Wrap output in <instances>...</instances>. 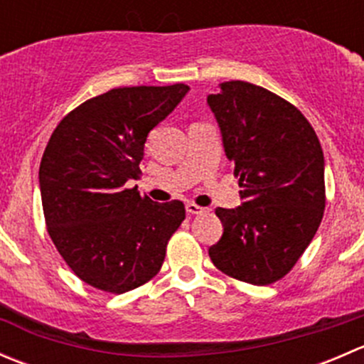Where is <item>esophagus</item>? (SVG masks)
I'll list each match as a JSON object with an SVG mask.
<instances>
[{
	"mask_svg": "<svg viewBox=\"0 0 364 364\" xmlns=\"http://www.w3.org/2000/svg\"><path fill=\"white\" fill-rule=\"evenodd\" d=\"M185 208H186V213H188V215H203V213H205V208H200V205H197L193 203H188Z\"/></svg>",
	"mask_w": 364,
	"mask_h": 364,
	"instance_id": "34e87169",
	"label": "esophagus"
}]
</instances>
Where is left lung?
<instances>
[{"instance_id":"1","label":"left lung","mask_w":364,"mask_h":364,"mask_svg":"<svg viewBox=\"0 0 364 364\" xmlns=\"http://www.w3.org/2000/svg\"><path fill=\"white\" fill-rule=\"evenodd\" d=\"M208 105L243 188L241 205L216 208L223 234L209 257L236 280L269 285L292 269L321 225V142L294 105L245 80L220 84Z\"/></svg>"}]
</instances>
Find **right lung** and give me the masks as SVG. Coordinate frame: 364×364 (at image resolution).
I'll return each mask as SVG.
<instances>
[{"instance_id":"right-lung-1","label":"right lung","mask_w":364,"mask_h":364,"mask_svg":"<svg viewBox=\"0 0 364 364\" xmlns=\"http://www.w3.org/2000/svg\"><path fill=\"white\" fill-rule=\"evenodd\" d=\"M188 90L116 87L73 109L50 135L38 171L47 230L70 269L91 287L123 294L164 264L185 205L153 203L124 185L137 178L149 132Z\"/></svg>"}]
</instances>
